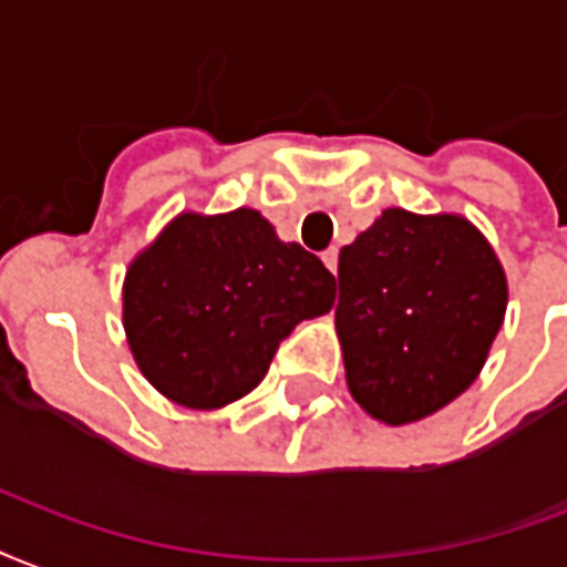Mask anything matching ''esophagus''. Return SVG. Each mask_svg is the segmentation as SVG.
Returning <instances> with one entry per match:
<instances>
[{"instance_id": "1", "label": "esophagus", "mask_w": 567, "mask_h": 567, "mask_svg": "<svg viewBox=\"0 0 567 567\" xmlns=\"http://www.w3.org/2000/svg\"><path fill=\"white\" fill-rule=\"evenodd\" d=\"M323 262H326V268H329V271H338V250H334V247H329V250H323Z\"/></svg>"}]
</instances>
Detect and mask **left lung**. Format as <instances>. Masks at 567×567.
<instances>
[{"instance_id": "left-lung-1", "label": "left lung", "mask_w": 567, "mask_h": 567, "mask_svg": "<svg viewBox=\"0 0 567 567\" xmlns=\"http://www.w3.org/2000/svg\"><path fill=\"white\" fill-rule=\"evenodd\" d=\"M507 280L474 226L390 208L338 256L334 326L347 386L404 425L468 390L502 329Z\"/></svg>"}]
</instances>
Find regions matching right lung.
<instances>
[{"mask_svg":"<svg viewBox=\"0 0 567 567\" xmlns=\"http://www.w3.org/2000/svg\"><path fill=\"white\" fill-rule=\"evenodd\" d=\"M332 301V271L262 214H181L130 266L123 326L156 390L210 411L254 390L280 341Z\"/></svg>","mask_w":567,"mask_h":567,"instance_id":"right-lung-1","label":"right lung"}]
</instances>
